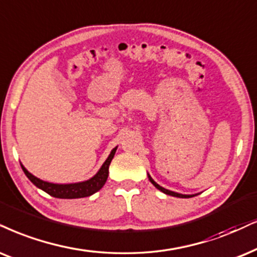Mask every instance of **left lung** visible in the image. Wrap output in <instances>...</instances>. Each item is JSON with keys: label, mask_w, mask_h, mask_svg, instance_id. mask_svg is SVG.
I'll return each instance as SVG.
<instances>
[{"label": "left lung", "mask_w": 257, "mask_h": 257, "mask_svg": "<svg viewBox=\"0 0 257 257\" xmlns=\"http://www.w3.org/2000/svg\"><path fill=\"white\" fill-rule=\"evenodd\" d=\"M148 179H149V181H151V183H152L153 185H154L155 187L158 188V190H160L161 192H164L165 194H168V196H172V197H178V198H191V197H194V196H197V194H181V193L173 192V191H170V190H167V188L162 187V186H160V185H159V184L155 183V181L153 180V178H152L151 175H149V174H148Z\"/></svg>", "instance_id": "1"}]
</instances>
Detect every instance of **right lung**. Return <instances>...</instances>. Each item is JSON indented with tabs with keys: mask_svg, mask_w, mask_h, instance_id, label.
<instances>
[{
	"mask_svg": "<svg viewBox=\"0 0 257 257\" xmlns=\"http://www.w3.org/2000/svg\"><path fill=\"white\" fill-rule=\"evenodd\" d=\"M116 149L115 147L110 152L109 157L106 158L104 164L102 165V167L99 168L98 172L93 175L92 178L87 179L85 181H79V183H72V184H53L48 183V181H44L39 178L35 177L32 173L26 170L24 165H21L22 171L25 172V174L27 175L29 180L33 183L35 186L40 190L45 191V192L50 194V196L54 198H60V199H76V198H84L92 196L93 193H96L97 191H99L100 188L104 186L106 179H108L109 175V165L111 162L113 155H115Z\"/></svg>",
	"mask_w": 257,
	"mask_h": 257,
	"instance_id": "add662e5",
	"label": "right lung"
}]
</instances>
